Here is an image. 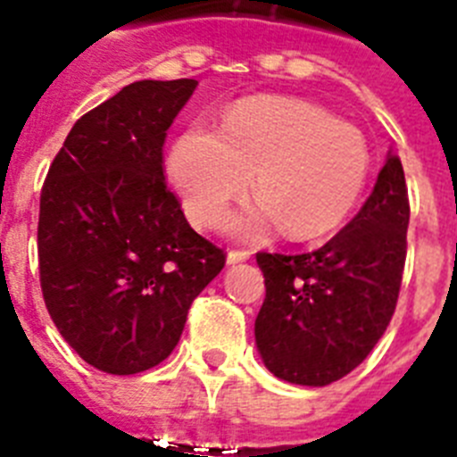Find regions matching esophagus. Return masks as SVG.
Masks as SVG:
<instances>
[{
	"label": "esophagus",
	"instance_id": "obj_1",
	"mask_svg": "<svg viewBox=\"0 0 457 457\" xmlns=\"http://www.w3.org/2000/svg\"><path fill=\"white\" fill-rule=\"evenodd\" d=\"M251 258L248 251H229L228 253V265H239V262H246Z\"/></svg>",
	"mask_w": 457,
	"mask_h": 457
}]
</instances>
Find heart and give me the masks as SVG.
Wrapping results in <instances>:
<instances>
[{
  "label": "heart",
  "mask_w": 457,
  "mask_h": 457,
  "mask_svg": "<svg viewBox=\"0 0 457 457\" xmlns=\"http://www.w3.org/2000/svg\"><path fill=\"white\" fill-rule=\"evenodd\" d=\"M369 166V145L354 126L277 96L237 103L220 133L187 126L169 152V176L196 225H216L253 176L258 202L228 222L244 239L279 225L291 239L328 235L357 209Z\"/></svg>",
  "instance_id": "b5f03b06"
}]
</instances>
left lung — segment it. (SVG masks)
<instances>
[{"mask_svg":"<svg viewBox=\"0 0 457 457\" xmlns=\"http://www.w3.org/2000/svg\"><path fill=\"white\" fill-rule=\"evenodd\" d=\"M409 216L402 162L389 150L361 211L331 241L312 253H258L255 347L270 373L324 387L369 357L395 314Z\"/></svg>","mask_w":457,"mask_h":457,"instance_id":"obj_1","label":"left lung"}]
</instances>
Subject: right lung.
Returning a JSON list of instances; mask_svg holds the SVG:
<instances>
[{
    "label": "right lung",
    "instance_id": "right-lung-1",
    "mask_svg": "<svg viewBox=\"0 0 457 457\" xmlns=\"http://www.w3.org/2000/svg\"><path fill=\"white\" fill-rule=\"evenodd\" d=\"M199 81L143 79L84 114L48 169L39 277L55 328L94 369L164 361L225 253L185 220L164 180L166 131Z\"/></svg>",
    "mask_w": 457,
    "mask_h": 457
}]
</instances>
